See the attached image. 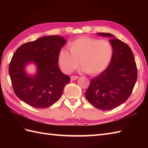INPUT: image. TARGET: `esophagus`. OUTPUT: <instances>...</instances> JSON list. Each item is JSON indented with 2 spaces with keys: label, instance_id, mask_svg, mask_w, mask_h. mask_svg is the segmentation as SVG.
Instances as JSON below:
<instances>
[{
  "label": "esophagus",
  "instance_id": "obj_1",
  "mask_svg": "<svg viewBox=\"0 0 148 148\" xmlns=\"http://www.w3.org/2000/svg\"><path fill=\"white\" fill-rule=\"evenodd\" d=\"M78 78H79V77H78V76H72L71 77V79L72 81H74V80H76L77 79H78Z\"/></svg>",
  "mask_w": 148,
  "mask_h": 148
}]
</instances>
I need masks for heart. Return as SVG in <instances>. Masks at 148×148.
Returning <instances> with one entry per match:
<instances>
[{
	"mask_svg": "<svg viewBox=\"0 0 148 148\" xmlns=\"http://www.w3.org/2000/svg\"><path fill=\"white\" fill-rule=\"evenodd\" d=\"M69 51L61 49L58 62L62 71L70 74L80 65L82 71L97 75L106 70L114 55V48L108 40L81 37L69 43Z\"/></svg>",
	"mask_w": 148,
	"mask_h": 148,
	"instance_id": "heart-1",
	"label": "heart"
}]
</instances>
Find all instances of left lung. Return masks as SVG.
<instances>
[{"mask_svg": "<svg viewBox=\"0 0 148 148\" xmlns=\"http://www.w3.org/2000/svg\"><path fill=\"white\" fill-rule=\"evenodd\" d=\"M112 37L109 33H97ZM110 42L114 48L111 64L98 76L91 80L85 93L86 99L96 108L108 111L117 108L129 98L137 79L133 53L127 44L117 39Z\"/></svg>", "mask_w": 148, "mask_h": 148, "instance_id": "1", "label": "left lung"}]
</instances>
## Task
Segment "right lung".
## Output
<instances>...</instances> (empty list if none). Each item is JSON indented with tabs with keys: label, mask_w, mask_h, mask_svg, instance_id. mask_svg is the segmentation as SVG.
<instances>
[{
	"label": "right lung",
	"mask_w": 148,
	"mask_h": 148,
	"mask_svg": "<svg viewBox=\"0 0 148 148\" xmlns=\"http://www.w3.org/2000/svg\"><path fill=\"white\" fill-rule=\"evenodd\" d=\"M66 40L59 36L40 37L23 44L16 49L9 64V73L14 92L19 99L36 108H45L58 101L70 77L60 69L58 53ZM34 62L38 67L35 76L24 69Z\"/></svg>",
	"instance_id": "add662e5"
}]
</instances>
